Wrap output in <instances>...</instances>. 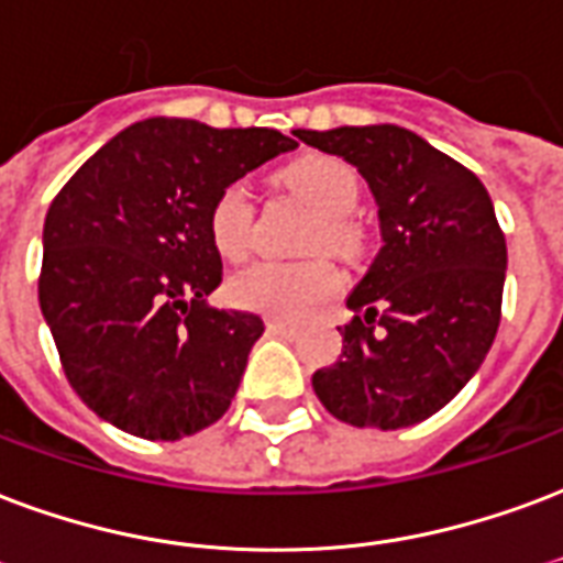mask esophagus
<instances>
[{"label":"esophagus","instance_id":"esophagus-1","mask_svg":"<svg viewBox=\"0 0 563 563\" xmlns=\"http://www.w3.org/2000/svg\"><path fill=\"white\" fill-rule=\"evenodd\" d=\"M266 332H269V335L294 338L297 335V327H294V323H282V320H269V323H266Z\"/></svg>","mask_w":563,"mask_h":563}]
</instances>
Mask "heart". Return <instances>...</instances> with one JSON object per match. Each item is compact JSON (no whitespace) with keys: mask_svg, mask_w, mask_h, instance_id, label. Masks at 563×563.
<instances>
[{"mask_svg":"<svg viewBox=\"0 0 563 563\" xmlns=\"http://www.w3.org/2000/svg\"><path fill=\"white\" fill-rule=\"evenodd\" d=\"M278 184L314 210V225L308 234L311 252L323 249L341 257L356 255L362 234L346 213L356 207L362 186L344 159L329 154H302L278 172ZM207 231L222 257L246 255L252 240V205L243 186L231 184L219 189L207 210ZM338 290L341 276L323 257L302 264L257 261L228 278V299L236 308L276 320H302L335 297Z\"/></svg>","mask_w":563,"mask_h":563,"instance_id":"b5f03b06","label":"heart"}]
</instances>
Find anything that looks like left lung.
<instances>
[{
    "label": "left lung",
    "mask_w": 563,
    "mask_h": 563,
    "mask_svg": "<svg viewBox=\"0 0 563 563\" xmlns=\"http://www.w3.org/2000/svg\"><path fill=\"white\" fill-rule=\"evenodd\" d=\"M297 139L358 168L383 234L346 297L341 358L311 377L314 395L353 427L418 424L475 377L498 332L507 246L489 192L404 126L297 130Z\"/></svg>",
    "instance_id": "1"
}]
</instances>
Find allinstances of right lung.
I'll return each mask as SVG.
<instances>
[{"label":"right lung","instance_id":"right-lung-1","mask_svg":"<svg viewBox=\"0 0 563 563\" xmlns=\"http://www.w3.org/2000/svg\"><path fill=\"white\" fill-rule=\"evenodd\" d=\"M294 147L264 126L147 118L53 198L37 299L67 383L103 421L175 442L225 416L264 320L207 306L222 282L207 210Z\"/></svg>","mask_w":563,"mask_h":563}]
</instances>
